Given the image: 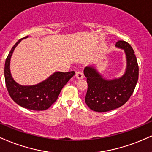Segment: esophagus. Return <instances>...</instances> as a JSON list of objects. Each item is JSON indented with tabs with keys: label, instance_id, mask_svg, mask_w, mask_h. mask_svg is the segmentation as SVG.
<instances>
[{
	"label": "esophagus",
	"instance_id": "34e87169",
	"mask_svg": "<svg viewBox=\"0 0 152 152\" xmlns=\"http://www.w3.org/2000/svg\"><path fill=\"white\" fill-rule=\"evenodd\" d=\"M76 78H78V79H81V78H83V74L81 71H77L76 72Z\"/></svg>",
	"mask_w": 152,
	"mask_h": 152
}]
</instances>
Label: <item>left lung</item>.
I'll use <instances>...</instances> for the list:
<instances>
[{"instance_id": "8db88e82", "label": "left lung", "mask_w": 152, "mask_h": 152, "mask_svg": "<svg viewBox=\"0 0 152 152\" xmlns=\"http://www.w3.org/2000/svg\"><path fill=\"white\" fill-rule=\"evenodd\" d=\"M115 46L125 50L127 58V69L121 78L106 80L94 67L84 69L88 83L85 102L96 112H107L121 107L129 99L137 83L139 66L132 47L122 40L117 42Z\"/></svg>"}]
</instances>
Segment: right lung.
Instances as JSON below:
<instances>
[{
	"label": "right lung",
	"mask_w": 152,
	"mask_h": 152,
	"mask_svg": "<svg viewBox=\"0 0 152 152\" xmlns=\"http://www.w3.org/2000/svg\"><path fill=\"white\" fill-rule=\"evenodd\" d=\"M24 38L15 44L5 60L4 75L7 90L10 98L21 107L32 110H45L55 103L61 89L75 74V72L58 71L37 85L30 86L19 85L14 81L10 74V61L15 48Z\"/></svg>",
	"instance_id": "right-lung-1"
}]
</instances>
